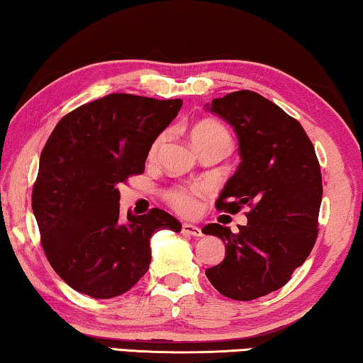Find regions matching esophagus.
<instances>
[{
    "mask_svg": "<svg viewBox=\"0 0 363 363\" xmlns=\"http://www.w3.org/2000/svg\"><path fill=\"white\" fill-rule=\"evenodd\" d=\"M182 232L185 233V235H191V237H201L203 235V232H201V228L193 225V224H183L182 225Z\"/></svg>",
    "mask_w": 363,
    "mask_h": 363,
    "instance_id": "34e87169",
    "label": "esophagus"
}]
</instances>
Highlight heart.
I'll return each instance as SVG.
<instances>
[{
    "label": "heart",
    "instance_id": "b5f03b06",
    "mask_svg": "<svg viewBox=\"0 0 363 363\" xmlns=\"http://www.w3.org/2000/svg\"><path fill=\"white\" fill-rule=\"evenodd\" d=\"M191 141L194 146L203 147V146H222L227 150H230L232 146V138L230 133L227 131L224 125L217 123V121H201L191 130ZM165 143V135H159L154 139V143L150 144L149 149V157L152 159L157 155L160 147ZM206 193L204 186L198 185H175L164 191V198L172 209H175L177 213L191 216L196 214L201 209V198Z\"/></svg>",
    "mask_w": 363,
    "mask_h": 363
}]
</instances>
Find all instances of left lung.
Masks as SVG:
<instances>
[{
  "label": "left lung",
  "mask_w": 363,
  "mask_h": 363,
  "mask_svg": "<svg viewBox=\"0 0 363 363\" xmlns=\"http://www.w3.org/2000/svg\"><path fill=\"white\" fill-rule=\"evenodd\" d=\"M208 108L233 126L242 157L216 208L250 211L237 233L220 224L203 228L225 243L224 261L206 276L222 295L247 302L286 286L308 258L323 198L320 162L302 125L259 94L230 92Z\"/></svg>",
  "instance_id": "8db88e82"
}]
</instances>
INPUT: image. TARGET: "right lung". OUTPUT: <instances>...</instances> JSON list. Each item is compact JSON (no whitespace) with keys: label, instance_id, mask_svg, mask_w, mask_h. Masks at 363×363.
Segmentation results:
<instances>
[{"label":"right lung","instance_id":"1","mask_svg":"<svg viewBox=\"0 0 363 363\" xmlns=\"http://www.w3.org/2000/svg\"><path fill=\"white\" fill-rule=\"evenodd\" d=\"M180 99L110 94L66 113L40 154L32 211L55 272L92 298L118 297L150 263V237L182 224L165 211L128 219L116 185L144 172L150 144L180 111Z\"/></svg>","mask_w":363,"mask_h":363}]
</instances>
